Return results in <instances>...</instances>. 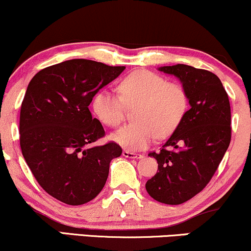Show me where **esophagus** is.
Returning <instances> with one entry per match:
<instances>
[{
	"instance_id": "esophagus-1",
	"label": "esophagus",
	"mask_w": 251,
	"mask_h": 251,
	"mask_svg": "<svg viewBox=\"0 0 251 251\" xmlns=\"http://www.w3.org/2000/svg\"><path fill=\"white\" fill-rule=\"evenodd\" d=\"M123 156H125V158H129V159H141L144 155L140 154V153L131 152V151H124Z\"/></svg>"
}]
</instances>
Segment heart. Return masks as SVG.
I'll return each mask as SVG.
<instances>
[{
  "instance_id": "obj_1",
  "label": "heart",
  "mask_w": 251,
  "mask_h": 251,
  "mask_svg": "<svg viewBox=\"0 0 251 251\" xmlns=\"http://www.w3.org/2000/svg\"><path fill=\"white\" fill-rule=\"evenodd\" d=\"M119 96L102 90L95 96L92 107L105 125L117 127L125 117L126 108H133L134 123L124 126L111 139L124 149H146L154 137L164 139L176 129L188 108L186 89L168 83L164 77L147 70L129 74L118 85Z\"/></svg>"
}]
</instances>
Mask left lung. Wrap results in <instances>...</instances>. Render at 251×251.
Wrapping results in <instances>:
<instances>
[{"label":"left lung","instance_id":"left-lung-1","mask_svg":"<svg viewBox=\"0 0 251 251\" xmlns=\"http://www.w3.org/2000/svg\"><path fill=\"white\" fill-rule=\"evenodd\" d=\"M176 77L188 95L189 108L160 152L158 173L146 182L156 201L180 204L200 193L213 177L231 138L230 104L220 78L185 64L160 66Z\"/></svg>","mask_w":251,"mask_h":251}]
</instances>
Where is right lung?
Wrapping results in <instances>:
<instances>
[{"instance_id": "obj_1", "label": "right lung", "mask_w": 251, "mask_h": 251, "mask_svg": "<svg viewBox=\"0 0 251 251\" xmlns=\"http://www.w3.org/2000/svg\"><path fill=\"white\" fill-rule=\"evenodd\" d=\"M124 70L70 59L37 72L26 87L20 114L22 154L42 188L66 204L93 200L104 188L111 161L122 155L116 143L90 147L105 131L89 105Z\"/></svg>"}]
</instances>
